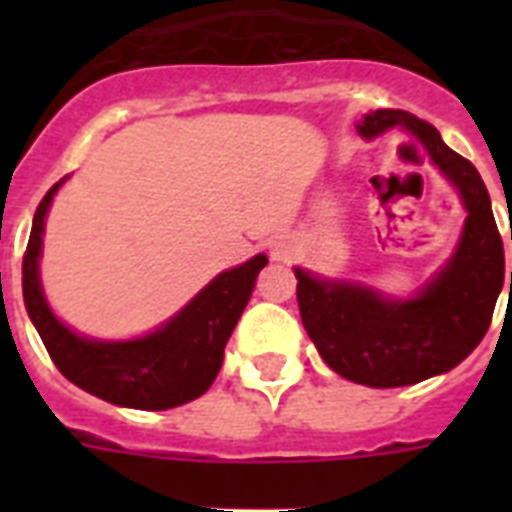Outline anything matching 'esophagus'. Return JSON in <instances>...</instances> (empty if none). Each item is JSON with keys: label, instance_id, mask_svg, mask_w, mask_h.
<instances>
[{"label": "esophagus", "instance_id": "esophagus-1", "mask_svg": "<svg viewBox=\"0 0 512 512\" xmlns=\"http://www.w3.org/2000/svg\"><path fill=\"white\" fill-rule=\"evenodd\" d=\"M295 252V241L289 239V236H276L271 241V260H276V263H289L295 257Z\"/></svg>", "mask_w": 512, "mask_h": 512}]
</instances>
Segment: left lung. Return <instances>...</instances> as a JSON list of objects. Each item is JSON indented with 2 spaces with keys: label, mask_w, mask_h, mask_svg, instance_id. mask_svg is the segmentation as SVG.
<instances>
[{
  "label": "left lung",
  "mask_w": 512,
  "mask_h": 512,
  "mask_svg": "<svg viewBox=\"0 0 512 512\" xmlns=\"http://www.w3.org/2000/svg\"><path fill=\"white\" fill-rule=\"evenodd\" d=\"M404 124L462 193L468 220L460 249L420 297L393 303L356 284L319 281L297 268V305L321 358L345 380L404 388L449 372L470 356L492 324L505 281V249L492 201L473 164L446 146L438 130L401 108L364 116L358 132L374 138ZM512 241V233H510ZM512 292V271H510Z\"/></svg>",
  "instance_id": "8db88e82"
}]
</instances>
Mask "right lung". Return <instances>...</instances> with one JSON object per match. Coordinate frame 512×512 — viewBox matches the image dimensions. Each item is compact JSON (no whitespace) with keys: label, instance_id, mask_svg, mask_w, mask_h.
Wrapping results in <instances>:
<instances>
[{"label":"right lung","instance_id":"right-lung-1","mask_svg":"<svg viewBox=\"0 0 512 512\" xmlns=\"http://www.w3.org/2000/svg\"><path fill=\"white\" fill-rule=\"evenodd\" d=\"M58 185H52L36 207L23 255V303L60 374L108 404L151 412L188 404L207 393L223 366L225 342L247 308L257 273L268 257L257 255L233 271L220 273L167 327L143 340H84L52 316L39 287L44 215Z\"/></svg>","mask_w":512,"mask_h":512}]
</instances>
